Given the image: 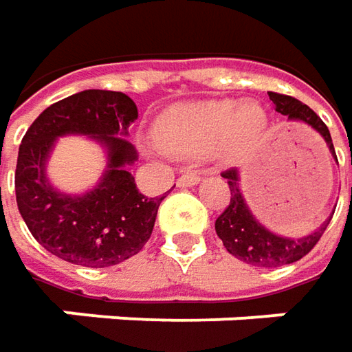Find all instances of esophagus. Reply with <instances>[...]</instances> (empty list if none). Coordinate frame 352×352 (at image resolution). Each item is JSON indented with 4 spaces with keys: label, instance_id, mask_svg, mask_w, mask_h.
<instances>
[{
    "label": "esophagus",
    "instance_id": "1",
    "mask_svg": "<svg viewBox=\"0 0 352 352\" xmlns=\"http://www.w3.org/2000/svg\"><path fill=\"white\" fill-rule=\"evenodd\" d=\"M200 181V175L197 173H183V175L177 179V185L179 187H192V185H197Z\"/></svg>",
    "mask_w": 352,
    "mask_h": 352
}]
</instances>
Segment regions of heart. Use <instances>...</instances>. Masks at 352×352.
<instances>
[{"instance_id": "heart-1", "label": "heart", "mask_w": 352, "mask_h": 352, "mask_svg": "<svg viewBox=\"0 0 352 352\" xmlns=\"http://www.w3.org/2000/svg\"><path fill=\"white\" fill-rule=\"evenodd\" d=\"M267 126V115L253 101H202L173 109L160 120L157 140L167 152L195 157L220 150L234 153L248 148Z\"/></svg>"}]
</instances>
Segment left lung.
I'll use <instances>...</instances> for the list:
<instances>
[{"instance_id": "1", "label": "left lung", "mask_w": 352, "mask_h": 352, "mask_svg": "<svg viewBox=\"0 0 352 352\" xmlns=\"http://www.w3.org/2000/svg\"><path fill=\"white\" fill-rule=\"evenodd\" d=\"M269 99L273 101L274 111L288 116V120H302L314 130H318L323 140L327 142L329 152L333 153V157L337 160L329 130L308 104H304L290 95L274 91H269ZM222 177L228 179L232 197H230V204L226 206L224 212L216 218V234L222 239L224 248L234 257L248 263V265H253V267H283V265L296 263L316 248V243L323 236L325 228L331 222L333 214L321 224L318 232H314L311 236L300 237V239L274 236L273 232H269L265 226H261L253 218V214L249 212L248 204L241 197V190L237 185V181H239L237 169H234V167L226 169V171H222Z\"/></svg>"}]
</instances>
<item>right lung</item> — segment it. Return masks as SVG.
Masks as SVG:
<instances>
[{
  "label": "right lung",
  "mask_w": 352,
  "mask_h": 352,
  "mask_svg": "<svg viewBox=\"0 0 352 352\" xmlns=\"http://www.w3.org/2000/svg\"><path fill=\"white\" fill-rule=\"evenodd\" d=\"M138 118L136 103L120 91L87 89L50 104L19 146L15 195L32 237L60 259L103 269L136 255L152 236L164 197L140 192L128 165L138 160L124 136ZM85 133L109 150V169L97 188L69 197L50 187L43 175L54 140Z\"/></svg>",
  "instance_id": "add662e5"
}]
</instances>
